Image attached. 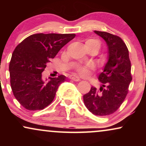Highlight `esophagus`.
Wrapping results in <instances>:
<instances>
[{
  "instance_id": "obj_1",
  "label": "esophagus",
  "mask_w": 146,
  "mask_h": 146,
  "mask_svg": "<svg viewBox=\"0 0 146 146\" xmlns=\"http://www.w3.org/2000/svg\"><path fill=\"white\" fill-rule=\"evenodd\" d=\"M70 78H71L72 80H73V81H75V82H79V81H80V80H81L80 79V78H78V76H75V75H72V76Z\"/></svg>"
}]
</instances>
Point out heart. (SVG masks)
I'll return each mask as SVG.
<instances>
[{
	"label": "heart",
	"mask_w": 146,
	"mask_h": 146,
	"mask_svg": "<svg viewBox=\"0 0 146 146\" xmlns=\"http://www.w3.org/2000/svg\"><path fill=\"white\" fill-rule=\"evenodd\" d=\"M86 46H91L96 48L98 51L100 50V47H101V44L98 40L95 39H89L87 40L86 41ZM91 68V65H88L86 66H78L77 70H78V73L81 75H86L88 73V68Z\"/></svg>",
	"instance_id": "obj_1"
}]
</instances>
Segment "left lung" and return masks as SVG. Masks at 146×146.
<instances>
[{"label":"left lung","mask_w":146,"mask_h":146,"mask_svg":"<svg viewBox=\"0 0 146 146\" xmlns=\"http://www.w3.org/2000/svg\"><path fill=\"white\" fill-rule=\"evenodd\" d=\"M108 46V61L98 80L100 90L94 86L83 96L86 107L93 115L106 116L115 113L124 101L132 81L131 63L126 45L121 38L104 31H94Z\"/></svg>","instance_id":"left-lung-1"}]
</instances>
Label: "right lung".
Returning <instances> with one entry per match:
<instances>
[{"mask_svg":"<svg viewBox=\"0 0 146 146\" xmlns=\"http://www.w3.org/2000/svg\"><path fill=\"white\" fill-rule=\"evenodd\" d=\"M75 34L36 33L25 38L16 46L9 62L11 89L16 100L29 110H42L53 102L64 75L43 80L46 63Z\"/></svg>","mask_w":146,"mask_h":146,"instance_id":"add662e5","label":"right lung"}]
</instances>
